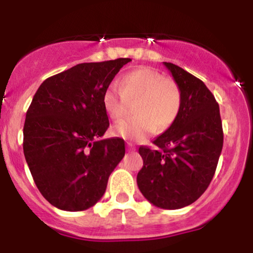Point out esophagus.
<instances>
[{
    "label": "esophagus",
    "mask_w": 253,
    "mask_h": 253,
    "mask_svg": "<svg viewBox=\"0 0 253 253\" xmlns=\"http://www.w3.org/2000/svg\"><path fill=\"white\" fill-rule=\"evenodd\" d=\"M127 145H128V150H129V151H134V150H135V147L133 146V145L130 144V143H127Z\"/></svg>",
    "instance_id": "obj_1"
}]
</instances>
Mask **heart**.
I'll use <instances>...</instances> for the list:
<instances>
[{"label": "heart", "mask_w": 253, "mask_h": 253, "mask_svg": "<svg viewBox=\"0 0 253 253\" xmlns=\"http://www.w3.org/2000/svg\"><path fill=\"white\" fill-rule=\"evenodd\" d=\"M134 117L126 119L114 127V133L124 138L143 140L158 126L167 129L175 123L182 106V94L172 80L149 68L127 72L117 85L104 90L102 103L108 117L119 120L124 117L126 102H134Z\"/></svg>", "instance_id": "obj_1"}]
</instances>
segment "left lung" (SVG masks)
Instances as JSON below:
<instances>
[{"label":"left lung","mask_w":253,"mask_h":253,"mask_svg":"<svg viewBox=\"0 0 253 253\" xmlns=\"http://www.w3.org/2000/svg\"><path fill=\"white\" fill-rule=\"evenodd\" d=\"M182 94L178 117L153 140L156 149L139 147L144 165L136 176L147 201L163 210L195 202L215 173L223 144L220 109L201 80L172 63H163Z\"/></svg>","instance_id":"8db88e82"}]
</instances>
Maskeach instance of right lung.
Returning <instances> with one entry per match:
<instances>
[{
	"label": "right lung",
	"mask_w": 253,
	"mask_h": 253,
	"mask_svg": "<svg viewBox=\"0 0 253 253\" xmlns=\"http://www.w3.org/2000/svg\"><path fill=\"white\" fill-rule=\"evenodd\" d=\"M130 60L77 64L43 81L32 100L25 158L42 195L59 210L84 211L100 201L124 158V139H102L109 127L102 97Z\"/></svg>",
	"instance_id": "obj_1"
}]
</instances>
